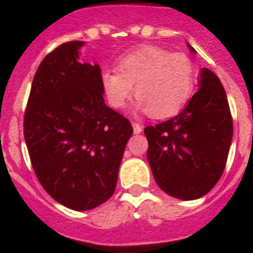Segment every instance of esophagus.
Masks as SVG:
<instances>
[{"label": "esophagus", "instance_id": "1", "mask_svg": "<svg viewBox=\"0 0 253 253\" xmlns=\"http://www.w3.org/2000/svg\"><path fill=\"white\" fill-rule=\"evenodd\" d=\"M132 128H134V132H135V134H139V132H142L143 126H142V125H139V123H135V122H132Z\"/></svg>", "mask_w": 253, "mask_h": 253}]
</instances>
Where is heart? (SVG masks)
<instances>
[{"instance_id":"b5f03b06","label":"heart","mask_w":253,"mask_h":253,"mask_svg":"<svg viewBox=\"0 0 253 253\" xmlns=\"http://www.w3.org/2000/svg\"><path fill=\"white\" fill-rule=\"evenodd\" d=\"M118 70L105 69L100 83L108 104L121 110L134 93L137 108L164 119L180 112L196 84L195 66L186 54L159 46H141L119 59Z\"/></svg>"}]
</instances>
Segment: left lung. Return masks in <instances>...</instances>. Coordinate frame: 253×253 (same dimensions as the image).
<instances>
[{"instance_id":"left-lung-1","label":"left lung","mask_w":253,"mask_h":253,"mask_svg":"<svg viewBox=\"0 0 253 253\" xmlns=\"http://www.w3.org/2000/svg\"><path fill=\"white\" fill-rule=\"evenodd\" d=\"M199 86L179 115L145 127L154 180L168 195L183 201L202 198L217 184L233 137L228 97L219 78L203 67Z\"/></svg>"}]
</instances>
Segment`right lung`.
Returning <instances> with one entry per match:
<instances>
[{
  "instance_id": "right-lung-1",
  "label": "right lung",
  "mask_w": 253,
  "mask_h": 253,
  "mask_svg": "<svg viewBox=\"0 0 253 253\" xmlns=\"http://www.w3.org/2000/svg\"><path fill=\"white\" fill-rule=\"evenodd\" d=\"M84 42H67L42 61L24 114L31 164L47 194L85 211L108 201L127 141V118L107 107L99 65L78 61Z\"/></svg>"
}]
</instances>
